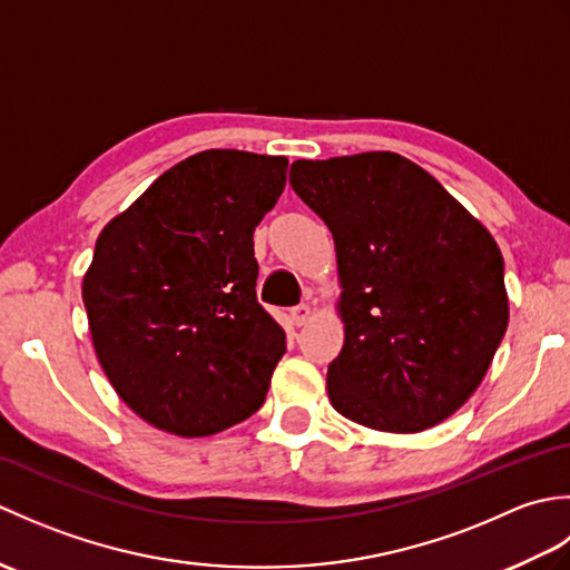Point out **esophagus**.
Masks as SVG:
<instances>
[{"label": "esophagus", "instance_id": "34e87169", "mask_svg": "<svg viewBox=\"0 0 570 570\" xmlns=\"http://www.w3.org/2000/svg\"><path fill=\"white\" fill-rule=\"evenodd\" d=\"M292 318H294V323H296V325H306V323H308V318H311V308H308V304H298V306H294V308H292Z\"/></svg>", "mask_w": 570, "mask_h": 570}]
</instances>
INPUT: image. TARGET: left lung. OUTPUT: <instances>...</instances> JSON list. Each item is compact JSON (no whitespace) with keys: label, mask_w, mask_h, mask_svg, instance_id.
I'll return each mask as SVG.
<instances>
[{"label":"left lung","mask_w":570,"mask_h":570,"mask_svg":"<svg viewBox=\"0 0 570 570\" xmlns=\"http://www.w3.org/2000/svg\"><path fill=\"white\" fill-rule=\"evenodd\" d=\"M288 180L335 239L345 345L331 404L377 431L441 423L478 390L510 321L498 242L392 151L301 159Z\"/></svg>","instance_id":"obj_1"}]
</instances>
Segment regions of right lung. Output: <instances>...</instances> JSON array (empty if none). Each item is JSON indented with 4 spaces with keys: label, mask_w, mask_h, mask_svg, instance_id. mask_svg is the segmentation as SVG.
Returning a JSON list of instances; mask_svg holds the SVG:
<instances>
[{
    "label": "right lung",
    "mask_w": 570,
    "mask_h": 570,
    "mask_svg": "<svg viewBox=\"0 0 570 570\" xmlns=\"http://www.w3.org/2000/svg\"><path fill=\"white\" fill-rule=\"evenodd\" d=\"M286 166L237 149L193 154L98 237L82 282L95 353L156 429L210 435L264 404L286 333L257 301L252 235Z\"/></svg>",
    "instance_id": "1"
}]
</instances>
